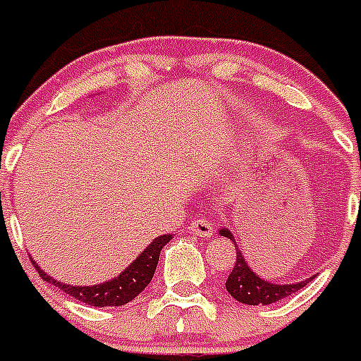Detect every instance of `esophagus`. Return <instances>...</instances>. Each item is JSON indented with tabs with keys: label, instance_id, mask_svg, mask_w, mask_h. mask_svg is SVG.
I'll return each instance as SVG.
<instances>
[{
	"label": "esophagus",
	"instance_id": "34e87169",
	"mask_svg": "<svg viewBox=\"0 0 361 361\" xmlns=\"http://www.w3.org/2000/svg\"><path fill=\"white\" fill-rule=\"evenodd\" d=\"M189 231L192 235L209 239V237L215 235V224H213V221L207 219V216H198V219H195V221L190 222Z\"/></svg>",
	"mask_w": 361,
	"mask_h": 361
}]
</instances>
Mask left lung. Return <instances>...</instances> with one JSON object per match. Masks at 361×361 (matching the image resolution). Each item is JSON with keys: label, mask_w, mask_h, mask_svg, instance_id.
Returning a JSON list of instances; mask_svg holds the SVG:
<instances>
[{"label": "left lung", "mask_w": 361, "mask_h": 361, "mask_svg": "<svg viewBox=\"0 0 361 361\" xmlns=\"http://www.w3.org/2000/svg\"><path fill=\"white\" fill-rule=\"evenodd\" d=\"M221 235L228 237V239L233 241V237H231V233L226 228L221 230ZM310 282H312V278H307L306 282L287 283V286H283V283L278 286V283L265 282V280H262V278L256 276L250 271V267L245 262L241 250H237L235 267H233V271L228 276L226 289L231 297L239 300V302L248 304V306H267V304L278 302V300L289 297L293 293L300 291Z\"/></svg>", "instance_id": "1"}]
</instances>
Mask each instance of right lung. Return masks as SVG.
<instances>
[{"mask_svg": "<svg viewBox=\"0 0 361 361\" xmlns=\"http://www.w3.org/2000/svg\"><path fill=\"white\" fill-rule=\"evenodd\" d=\"M171 239V233L154 239L150 247L146 248V250L142 252V254H140V256L137 257L122 274H120V276H116L114 280H109V282L99 283V286H66V283L51 280L46 272H42L38 269V265L35 262L33 265L38 271V274L42 276V280H46L48 283H54V286L59 287L61 291H64L66 295H70V297L78 298L81 302L89 304V306H124V304L131 302V300H133V298L152 282L155 267H157V262H159L161 248L165 247Z\"/></svg>", "mask_w": 361, "mask_h": 361, "instance_id": "1", "label": "right lung"}]
</instances>
